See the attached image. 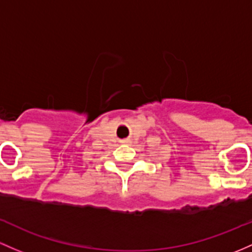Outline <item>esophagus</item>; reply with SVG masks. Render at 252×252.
I'll return each mask as SVG.
<instances>
[{"label":"esophagus","instance_id":"esophagus-1","mask_svg":"<svg viewBox=\"0 0 252 252\" xmlns=\"http://www.w3.org/2000/svg\"><path fill=\"white\" fill-rule=\"evenodd\" d=\"M122 144H128V142H129V140H122Z\"/></svg>","mask_w":252,"mask_h":252}]
</instances>
